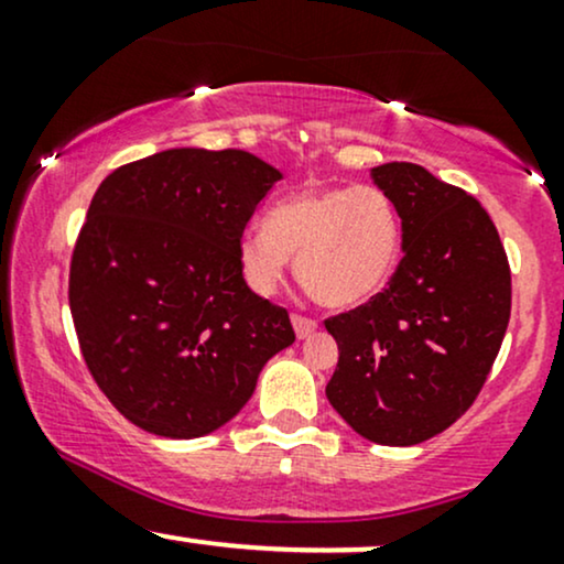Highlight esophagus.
Masks as SVG:
<instances>
[{"mask_svg": "<svg viewBox=\"0 0 564 564\" xmlns=\"http://www.w3.org/2000/svg\"><path fill=\"white\" fill-rule=\"evenodd\" d=\"M291 326H294V334L300 336V339H307L310 334H315L318 323L313 318H304V315H291Z\"/></svg>", "mask_w": 564, "mask_h": 564, "instance_id": "1", "label": "esophagus"}]
</instances>
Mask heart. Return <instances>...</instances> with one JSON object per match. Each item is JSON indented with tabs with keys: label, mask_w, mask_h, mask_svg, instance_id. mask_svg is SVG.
Masks as SVG:
<instances>
[{
	"label": "heart",
	"mask_w": 564,
	"mask_h": 564,
	"mask_svg": "<svg viewBox=\"0 0 564 564\" xmlns=\"http://www.w3.org/2000/svg\"><path fill=\"white\" fill-rule=\"evenodd\" d=\"M400 217L371 185L307 187L270 209L268 223L241 232L238 268L254 294L281 286L291 257L315 302L358 307L387 286L400 260Z\"/></svg>",
	"instance_id": "b5f03b06"
}]
</instances>
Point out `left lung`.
Returning <instances> with one entry per match:
<instances>
[{
  "label": "left lung",
  "instance_id": "left-lung-1",
  "mask_svg": "<svg viewBox=\"0 0 564 564\" xmlns=\"http://www.w3.org/2000/svg\"><path fill=\"white\" fill-rule=\"evenodd\" d=\"M371 180L398 209L403 260L381 294L326 321L339 347L326 398L360 437L416 445L482 390L509 326V262L462 187L408 161L373 166Z\"/></svg>",
  "mask_w": 564,
  "mask_h": 564
}]
</instances>
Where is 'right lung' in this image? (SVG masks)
<instances>
[{"mask_svg": "<svg viewBox=\"0 0 564 564\" xmlns=\"http://www.w3.org/2000/svg\"><path fill=\"white\" fill-rule=\"evenodd\" d=\"M281 180L254 153L172 148L97 187L70 260V315L97 387L140 430H219L294 341L286 310L238 268V238Z\"/></svg>", "mask_w": 564, "mask_h": 564, "instance_id": "right-lung-1", "label": "right lung"}]
</instances>
